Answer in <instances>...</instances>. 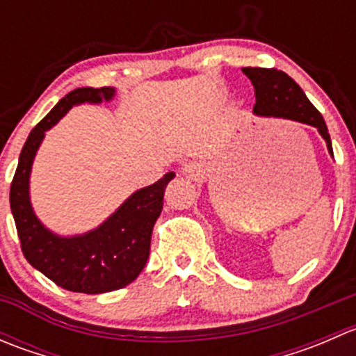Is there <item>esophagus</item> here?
I'll return each mask as SVG.
<instances>
[{"label":"esophagus","instance_id":"esophagus-1","mask_svg":"<svg viewBox=\"0 0 356 356\" xmlns=\"http://www.w3.org/2000/svg\"><path fill=\"white\" fill-rule=\"evenodd\" d=\"M186 170H188V172H191V168H186Z\"/></svg>","mask_w":356,"mask_h":356}]
</instances>
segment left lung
<instances>
[{"mask_svg": "<svg viewBox=\"0 0 356 356\" xmlns=\"http://www.w3.org/2000/svg\"><path fill=\"white\" fill-rule=\"evenodd\" d=\"M243 74H246L254 88V98H257L253 106L254 113L261 117H281L314 125L325 139L329 153L332 155L331 136L321 111L312 105L303 89L288 74L277 68L260 67H245Z\"/></svg>", "mask_w": 356, "mask_h": 356, "instance_id": "1", "label": "left lung"}]
</instances>
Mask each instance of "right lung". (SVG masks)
<instances>
[{"instance_id":"1","label":"right lung","mask_w":356,"mask_h":356,"mask_svg":"<svg viewBox=\"0 0 356 356\" xmlns=\"http://www.w3.org/2000/svg\"><path fill=\"white\" fill-rule=\"evenodd\" d=\"M113 95V88H77L60 99L29 134L10 188L24 257L55 284L74 293H108L125 288L141 274L149 257L153 225L163 208L165 188L175 175L168 172L155 184L136 191L99 227L86 234L62 238L39 222L29 198V177L44 132L74 105L110 102Z\"/></svg>"}]
</instances>
